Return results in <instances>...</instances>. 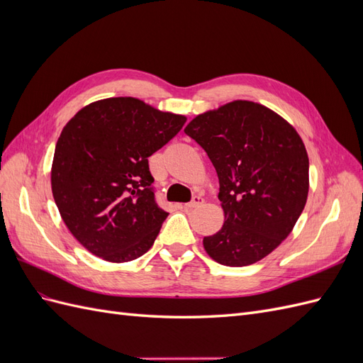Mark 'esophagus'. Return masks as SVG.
<instances>
[{
    "label": "esophagus",
    "mask_w": 363,
    "mask_h": 363,
    "mask_svg": "<svg viewBox=\"0 0 363 363\" xmlns=\"http://www.w3.org/2000/svg\"><path fill=\"white\" fill-rule=\"evenodd\" d=\"M204 203V199L203 196H200V195H196V196H194L192 199V201H189V203H186L183 207L184 208H194V207H199V206H201Z\"/></svg>",
    "instance_id": "obj_1"
}]
</instances>
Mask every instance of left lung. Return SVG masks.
I'll use <instances>...</instances> for the list:
<instances>
[{"label":"left lung","instance_id":"8db88e82","mask_svg":"<svg viewBox=\"0 0 363 363\" xmlns=\"http://www.w3.org/2000/svg\"><path fill=\"white\" fill-rule=\"evenodd\" d=\"M184 133L213 163L225 221L203 239L225 267H247L276 250L303 212L309 157L295 128L271 108L238 100L195 116Z\"/></svg>","mask_w":363,"mask_h":363}]
</instances>
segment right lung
Listing matches in <instances>:
<instances>
[{"label": "right lung", "mask_w": 363, "mask_h": 363, "mask_svg": "<svg viewBox=\"0 0 363 363\" xmlns=\"http://www.w3.org/2000/svg\"><path fill=\"white\" fill-rule=\"evenodd\" d=\"M184 123L186 116L116 96L83 107L63 127L51 189L63 223L87 251L121 263L152 247L168 212L156 203L148 157Z\"/></svg>", "instance_id": "right-lung-1"}]
</instances>
